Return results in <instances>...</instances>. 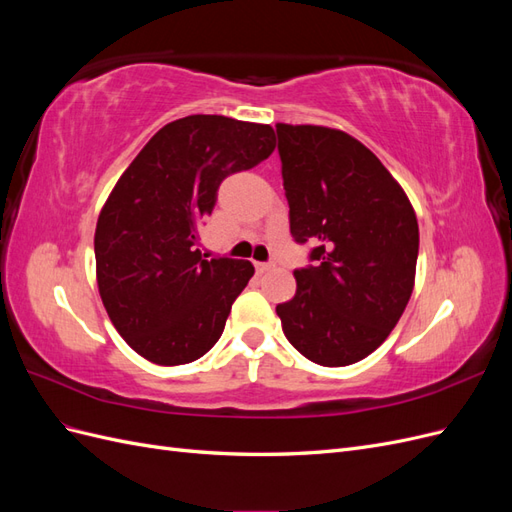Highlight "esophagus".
Here are the masks:
<instances>
[{
    "label": "esophagus",
    "mask_w": 512,
    "mask_h": 512,
    "mask_svg": "<svg viewBox=\"0 0 512 512\" xmlns=\"http://www.w3.org/2000/svg\"><path fill=\"white\" fill-rule=\"evenodd\" d=\"M275 265L273 262H256V271L258 273H267V271H271Z\"/></svg>",
    "instance_id": "obj_1"
}]
</instances>
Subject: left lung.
Returning <instances> with one entry per match:
<instances>
[{
	"instance_id": "1",
	"label": "left lung",
	"mask_w": 512,
	"mask_h": 512,
	"mask_svg": "<svg viewBox=\"0 0 512 512\" xmlns=\"http://www.w3.org/2000/svg\"><path fill=\"white\" fill-rule=\"evenodd\" d=\"M290 232L312 241L314 267L294 271L297 292L275 307L284 335L309 361H363L410 301L418 222L408 194L354 136L277 123Z\"/></svg>"
}]
</instances>
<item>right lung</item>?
Masks as SVG:
<instances>
[{"label": "right lung", "mask_w": 512, "mask_h": 512, "mask_svg": "<svg viewBox=\"0 0 512 512\" xmlns=\"http://www.w3.org/2000/svg\"><path fill=\"white\" fill-rule=\"evenodd\" d=\"M275 149L267 123L190 115L151 136L96 224V280L108 318L143 359L173 367L218 342L254 275L250 260H205L198 226L220 183Z\"/></svg>", "instance_id": "right-lung-1"}]
</instances>
